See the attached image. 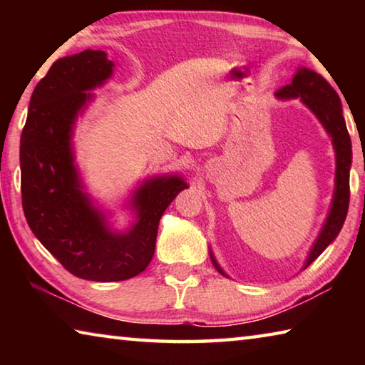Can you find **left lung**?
I'll return each mask as SVG.
<instances>
[{"label": "left lung", "mask_w": 365, "mask_h": 365, "mask_svg": "<svg viewBox=\"0 0 365 365\" xmlns=\"http://www.w3.org/2000/svg\"><path fill=\"white\" fill-rule=\"evenodd\" d=\"M275 96L280 100H292V98H301V101L316 114L322 123L327 133L331 137L333 148H335L336 158V172H335V191L329 215L320 230L316 243L312 245L309 256L304 262V269L309 267L316 259L322 255L327 246L338 237L339 230L344 224L346 214L349 206V169L353 163V150H351V138L346 128L343 117L341 100L333 86L320 76L306 67H299L296 71L292 83L282 86ZM211 261L219 274L228 277L220 265L215 261L211 252Z\"/></svg>", "instance_id": "left-lung-1"}]
</instances>
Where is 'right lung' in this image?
<instances>
[{
    "instance_id": "1",
    "label": "right lung",
    "mask_w": 365,
    "mask_h": 365,
    "mask_svg": "<svg viewBox=\"0 0 365 365\" xmlns=\"http://www.w3.org/2000/svg\"><path fill=\"white\" fill-rule=\"evenodd\" d=\"M101 49L58 59L36 83L21 135V191L27 224L40 243L78 279L120 282L151 262L159 220L188 183L158 175L135 190L137 220L127 232L110 230L108 217L83 190L73 159L72 133L78 114L113 76Z\"/></svg>"
}]
</instances>
